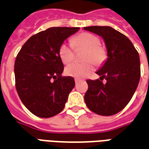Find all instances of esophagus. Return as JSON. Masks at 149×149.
Here are the masks:
<instances>
[{
	"instance_id": "esophagus-1",
	"label": "esophagus",
	"mask_w": 149,
	"mask_h": 149,
	"mask_svg": "<svg viewBox=\"0 0 149 149\" xmlns=\"http://www.w3.org/2000/svg\"><path fill=\"white\" fill-rule=\"evenodd\" d=\"M79 81H80V80L77 79V78H76V79H75V83H76V84H77L78 83H79Z\"/></svg>"
}]
</instances>
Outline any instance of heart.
I'll return each mask as SVG.
<instances>
[{"label":"heart","mask_w":149,"mask_h":149,"mask_svg":"<svg viewBox=\"0 0 149 149\" xmlns=\"http://www.w3.org/2000/svg\"><path fill=\"white\" fill-rule=\"evenodd\" d=\"M99 37L89 33H81L72 40L74 49H86L83 56L84 62H74L65 68V73L76 78H83L90 74L94 69V65L100 66L108 58V52L104 46L100 45ZM72 46L67 43H62L59 47L60 59L64 64H68L74 59L75 52Z\"/></svg>","instance_id":"b5f03b06"}]
</instances>
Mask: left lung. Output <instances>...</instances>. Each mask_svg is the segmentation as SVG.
Segmentation results:
<instances>
[{"label": "left lung", "mask_w": 149, "mask_h": 149, "mask_svg": "<svg viewBox=\"0 0 149 149\" xmlns=\"http://www.w3.org/2000/svg\"><path fill=\"white\" fill-rule=\"evenodd\" d=\"M103 37L108 59L97 73L98 80H87L84 100L88 108L97 114L112 116L120 112L131 100L141 78L139 53L131 40L109 26L84 27ZM104 79L107 82L103 84Z\"/></svg>", "instance_id": "obj_1"}]
</instances>
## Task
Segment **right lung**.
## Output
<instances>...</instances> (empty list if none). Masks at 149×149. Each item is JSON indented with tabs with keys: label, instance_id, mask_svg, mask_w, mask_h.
<instances>
[{
	"label": "right lung",
	"instance_id": "obj_1",
	"mask_svg": "<svg viewBox=\"0 0 149 149\" xmlns=\"http://www.w3.org/2000/svg\"><path fill=\"white\" fill-rule=\"evenodd\" d=\"M80 28H49L24 43L15 61V85L18 96L33 114L49 118L65 108L75 86L72 77H62L64 65L59 47Z\"/></svg>",
	"mask_w": 149,
	"mask_h": 149
}]
</instances>
